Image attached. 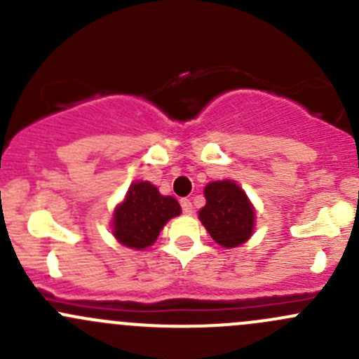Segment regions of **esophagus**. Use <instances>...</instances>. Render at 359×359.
Masks as SVG:
<instances>
[{"label": "esophagus", "mask_w": 359, "mask_h": 359, "mask_svg": "<svg viewBox=\"0 0 359 359\" xmlns=\"http://www.w3.org/2000/svg\"><path fill=\"white\" fill-rule=\"evenodd\" d=\"M180 206H182V212L186 213V215H191V213H193V203H191V200H187V198H182V200H180Z\"/></svg>", "instance_id": "34e87169"}]
</instances>
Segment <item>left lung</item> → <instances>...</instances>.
Returning <instances> with one entry per match:
<instances>
[{"label":"left lung","mask_w":359,"mask_h":359,"mask_svg":"<svg viewBox=\"0 0 359 359\" xmlns=\"http://www.w3.org/2000/svg\"><path fill=\"white\" fill-rule=\"evenodd\" d=\"M206 205L200 210V220L215 243L236 248L247 243L255 229V206L240 184L234 180H215L205 186Z\"/></svg>","instance_id":"left-lung-1"}]
</instances>
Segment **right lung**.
Masks as SVG:
<instances>
[{
  "label": "right lung",
  "mask_w": 359,
  "mask_h": 359,
  "mask_svg": "<svg viewBox=\"0 0 359 359\" xmlns=\"http://www.w3.org/2000/svg\"><path fill=\"white\" fill-rule=\"evenodd\" d=\"M180 212L175 198L163 196L147 180H135L112 212V236L123 247L144 250L158 240L165 224Z\"/></svg>",
  "instance_id": "add662e5"
}]
</instances>
